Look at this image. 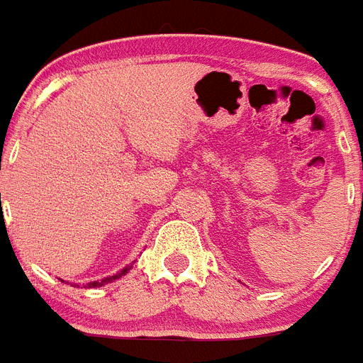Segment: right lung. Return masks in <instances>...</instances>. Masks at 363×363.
I'll return each mask as SVG.
<instances>
[{"instance_id": "1", "label": "right lung", "mask_w": 363, "mask_h": 363, "mask_svg": "<svg viewBox=\"0 0 363 363\" xmlns=\"http://www.w3.org/2000/svg\"><path fill=\"white\" fill-rule=\"evenodd\" d=\"M128 270H130V267L123 268L121 272H117V274H115V276H110V278L102 279V281H93V284H87V287H100V285H104V284H111V281H115V279H117V278H121V276L128 272ZM72 287H76V285H72Z\"/></svg>"}]
</instances>
